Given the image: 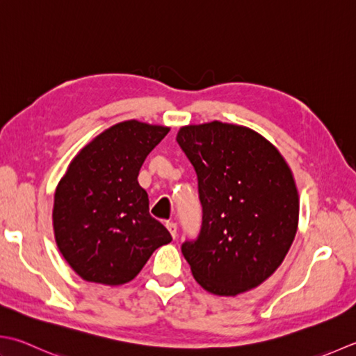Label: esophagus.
I'll use <instances>...</instances> for the list:
<instances>
[{
    "instance_id": "1",
    "label": "esophagus",
    "mask_w": 356,
    "mask_h": 356,
    "mask_svg": "<svg viewBox=\"0 0 356 356\" xmlns=\"http://www.w3.org/2000/svg\"><path fill=\"white\" fill-rule=\"evenodd\" d=\"M166 228H168V232L171 233L172 238L176 239V236H177V224H176V222H166Z\"/></svg>"
}]
</instances>
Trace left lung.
<instances>
[{
  "mask_svg": "<svg viewBox=\"0 0 356 356\" xmlns=\"http://www.w3.org/2000/svg\"><path fill=\"white\" fill-rule=\"evenodd\" d=\"M180 148L197 174L202 227L182 253L202 287L219 296L252 290L275 273L295 239L293 174L253 129L211 122L180 128Z\"/></svg>",
  "mask_w": 356,
  "mask_h": 356,
  "instance_id": "1",
  "label": "left lung"
}]
</instances>
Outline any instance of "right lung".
Masks as SVG:
<instances>
[{
  "mask_svg": "<svg viewBox=\"0 0 356 356\" xmlns=\"http://www.w3.org/2000/svg\"><path fill=\"white\" fill-rule=\"evenodd\" d=\"M170 128L137 120L117 123L88 143L55 190L54 233L63 257L88 282L134 280L171 234L151 218L137 177L146 156Z\"/></svg>",
  "mask_w": 356,
  "mask_h": 356,
  "instance_id": "add662e5",
  "label": "right lung"
}]
</instances>
